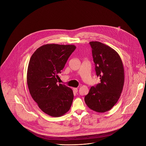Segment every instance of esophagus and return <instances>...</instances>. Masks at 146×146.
Returning <instances> with one entry per match:
<instances>
[{"label": "esophagus", "instance_id": "obj_1", "mask_svg": "<svg viewBox=\"0 0 146 146\" xmlns=\"http://www.w3.org/2000/svg\"><path fill=\"white\" fill-rule=\"evenodd\" d=\"M73 91L75 92V93H77L78 92V89L77 88H73Z\"/></svg>", "mask_w": 146, "mask_h": 146}]
</instances>
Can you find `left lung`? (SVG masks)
I'll list each match as a JSON object with an SVG mask.
<instances>
[{"label": "left lung", "mask_w": 146, "mask_h": 146, "mask_svg": "<svg viewBox=\"0 0 146 146\" xmlns=\"http://www.w3.org/2000/svg\"><path fill=\"white\" fill-rule=\"evenodd\" d=\"M96 76L100 82L91 87L84 100L91 110L105 113L118 102L124 84V69L119 54L99 41H90Z\"/></svg>", "instance_id": "left-lung-1"}]
</instances>
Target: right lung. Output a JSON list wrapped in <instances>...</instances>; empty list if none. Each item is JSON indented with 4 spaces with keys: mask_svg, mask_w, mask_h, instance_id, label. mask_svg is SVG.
<instances>
[{
    "mask_svg": "<svg viewBox=\"0 0 146 146\" xmlns=\"http://www.w3.org/2000/svg\"><path fill=\"white\" fill-rule=\"evenodd\" d=\"M76 48L74 45L45 44L30 59L27 72L30 94L38 108L51 117L64 115L72 106V90L64 84L57 85L56 78Z\"/></svg>",
    "mask_w": 146,
    "mask_h": 146,
    "instance_id": "add662e5",
    "label": "right lung"
}]
</instances>
